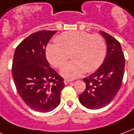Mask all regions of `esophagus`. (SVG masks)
<instances>
[{"instance_id": "1", "label": "esophagus", "mask_w": 134, "mask_h": 134, "mask_svg": "<svg viewBox=\"0 0 134 134\" xmlns=\"http://www.w3.org/2000/svg\"><path fill=\"white\" fill-rule=\"evenodd\" d=\"M71 82V80H68V79H65L64 80V84H68V83H69Z\"/></svg>"}]
</instances>
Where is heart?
Instances as JSON below:
<instances>
[{
	"mask_svg": "<svg viewBox=\"0 0 134 134\" xmlns=\"http://www.w3.org/2000/svg\"><path fill=\"white\" fill-rule=\"evenodd\" d=\"M57 41L59 42L47 46L46 57L51 65L58 68L63 66L71 53L74 60L66 64L60 71L68 79L78 78L86 71H96L106 56V43L100 34L70 31L58 36Z\"/></svg>",
	"mask_w": 134,
	"mask_h": 134,
	"instance_id": "heart-1",
	"label": "heart"
}]
</instances>
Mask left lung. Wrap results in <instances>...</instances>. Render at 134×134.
Wrapping results in <instances>:
<instances>
[{
    "mask_svg": "<svg viewBox=\"0 0 134 134\" xmlns=\"http://www.w3.org/2000/svg\"><path fill=\"white\" fill-rule=\"evenodd\" d=\"M100 34L107 44L106 57L96 72L83 79L86 87L79 95L81 103L90 109L105 107L114 100L124 74L125 58L120 43L106 32Z\"/></svg>",
    "mask_w": 134,
    "mask_h": 134,
    "instance_id": "left-lung-1",
    "label": "left lung"
}]
</instances>
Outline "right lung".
Instances as JSON below:
<instances>
[{"label": "right lung", "instance_id": "1", "mask_svg": "<svg viewBox=\"0 0 134 134\" xmlns=\"http://www.w3.org/2000/svg\"><path fill=\"white\" fill-rule=\"evenodd\" d=\"M57 31H37L15 48L12 75L18 94L34 111L49 112L58 106L63 79L50 66L46 56L49 40Z\"/></svg>", "mask_w": 134, "mask_h": 134}]
</instances>
